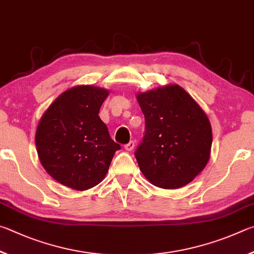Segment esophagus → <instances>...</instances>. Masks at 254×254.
I'll list each match as a JSON object with an SVG mask.
<instances>
[{"label":"esophagus","instance_id":"34e87169","mask_svg":"<svg viewBox=\"0 0 254 254\" xmlns=\"http://www.w3.org/2000/svg\"><path fill=\"white\" fill-rule=\"evenodd\" d=\"M135 148V141H129V143L125 145V149L127 150V152H130V150H132Z\"/></svg>","mask_w":254,"mask_h":254}]
</instances>
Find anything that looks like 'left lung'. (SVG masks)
<instances>
[{
  "label": "left lung",
  "mask_w": 254,
  "mask_h": 254,
  "mask_svg": "<svg viewBox=\"0 0 254 254\" xmlns=\"http://www.w3.org/2000/svg\"><path fill=\"white\" fill-rule=\"evenodd\" d=\"M136 98L145 116V136L135 152L141 173L161 189L188 185L210 159L213 138L206 114L179 84Z\"/></svg>",
  "instance_id": "obj_1"
}]
</instances>
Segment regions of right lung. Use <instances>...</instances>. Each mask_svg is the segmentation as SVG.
Returning <instances> with one entry per match:
<instances>
[{"instance_id":"obj_1","label":"right lung","mask_w":254,"mask_h":254,"mask_svg":"<svg viewBox=\"0 0 254 254\" xmlns=\"http://www.w3.org/2000/svg\"><path fill=\"white\" fill-rule=\"evenodd\" d=\"M108 95L107 89L89 84L72 87L40 119L35 132L40 163L60 184L86 190L105 179L116 150L120 149L98 116Z\"/></svg>"}]
</instances>
